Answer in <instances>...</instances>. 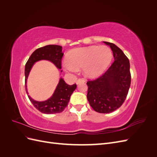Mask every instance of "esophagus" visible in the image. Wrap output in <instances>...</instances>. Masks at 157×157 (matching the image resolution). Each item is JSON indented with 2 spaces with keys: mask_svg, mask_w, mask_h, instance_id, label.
<instances>
[{
  "mask_svg": "<svg viewBox=\"0 0 157 157\" xmlns=\"http://www.w3.org/2000/svg\"><path fill=\"white\" fill-rule=\"evenodd\" d=\"M84 82H85V80H84V78H78V79L77 80V82H76V83H77V84H80V83Z\"/></svg>",
  "mask_w": 157,
  "mask_h": 157,
  "instance_id": "obj_1",
  "label": "esophagus"
}]
</instances>
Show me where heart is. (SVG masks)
Here are the masks:
<instances>
[{
    "mask_svg": "<svg viewBox=\"0 0 157 157\" xmlns=\"http://www.w3.org/2000/svg\"><path fill=\"white\" fill-rule=\"evenodd\" d=\"M113 58L109 47L90 46L73 49L69 52L67 61L63 62V68L68 72H76L82 68L88 77H95L100 75L108 67Z\"/></svg>",
    "mask_w": 157,
    "mask_h": 157,
    "instance_id": "1",
    "label": "heart"
}]
</instances>
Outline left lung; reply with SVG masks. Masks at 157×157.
Instances as JSON below:
<instances>
[{"instance_id":"8db88e82","label":"left lung","mask_w":157,"mask_h":157,"mask_svg":"<svg viewBox=\"0 0 157 157\" xmlns=\"http://www.w3.org/2000/svg\"><path fill=\"white\" fill-rule=\"evenodd\" d=\"M104 43L113 51L114 62L101 76L88 80L87 99L95 111L109 113L119 108L125 101L131 84L130 61L115 44Z\"/></svg>"}]
</instances>
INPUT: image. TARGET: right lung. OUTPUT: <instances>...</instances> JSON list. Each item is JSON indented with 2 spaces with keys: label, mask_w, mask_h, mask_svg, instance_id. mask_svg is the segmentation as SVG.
Wrapping results in <instances>:
<instances>
[{
  "label": "right lung",
  "mask_w": 157,
  "mask_h": 157,
  "mask_svg": "<svg viewBox=\"0 0 157 157\" xmlns=\"http://www.w3.org/2000/svg\"><path fill=\"white\" fill-rule=\"evenodd\" d=\"M63 54L62 47L58 45H47L36 49L27 60L25 67V90L28 98L34 107L40 112L45 114H55L62 112L67 106L71 94L77 88V84L69 85L63 78H60L52 96L44 101H37L33 99L27 90V80L30 71L36 61L45 59L50 61L58 69H61V59Z\"/></svg>",
  "instance_id": "obj_1"
}]
</instances>
